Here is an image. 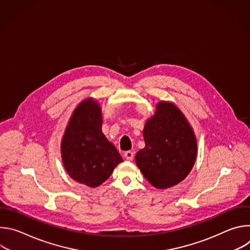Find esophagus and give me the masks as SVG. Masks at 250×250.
Listing matches in <instances>:
<instances>
[{
  "instance_id": "esophagus-1",
  "label": "esophagus",
  "mask_w": 250,
  "mask_h": 250,
  "mask_svg": "<svg viewBox=\"0 0 250 250\" xmlns=\"http://www.w3.org/2000/svg\"><path fill=\"white\" fill-rule=\"evenodd\" d=\"M124 156H125V158L126 159V160H132L133 159V156H134V153L132 152V151H125V154H124Z\"/></svg>"
}]
</instances>
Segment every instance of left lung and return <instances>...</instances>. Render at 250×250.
<instances>
[{
  "instance_id": "8db88e82",
  "label": "left lung",
  "mask_w": 250,
  "mask_h": 250,
  "mask_svg": "<svg viewBox=\"0 0 250 250\" xmlns=\"http://www.w3.org/2000/svg\"><path fill=\"white\" fill-rule=\"evenodd\" d=\"M144 137L146 147L136 153L135 162L146 179L157 189L183 181L197 157V139L183 113L173 103L159 102Z\"/></svg>"
}]
</instances>
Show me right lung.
<instances>
[{"instance_id":"obj_1","label":"right lung","mask_w":250,"mask_h":250,"mask_svg":"<svg viewBox=\"0 0 250 250\" xmlns=\"http://www.w3.org/2000/svg\"><path fill=\"white\" fill-rule=\"evenodd\" d=\"M102 111L92 98L71 116L61 141V157L69 176L90 188L104 183L123 162L117 148L102 132Z\"/></svg>"}]
</instances>
